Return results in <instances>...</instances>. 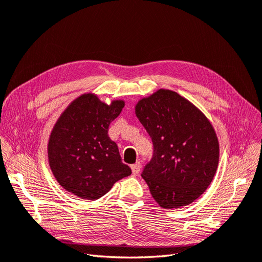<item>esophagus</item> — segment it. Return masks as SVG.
I'll list each match as a JSON object with an SVG mask.
<instances>
[{
    "instance_id": "1",
    "label": "esophagus",
    "mask_w": 262,
    "mask_h": 262,
    "mask_svg": "<svg viewBox=\"0 0 262 262\" xmlns=\"http://www.w3.org/2000/svg\"><path fill=\"white\" fill-rule=\"evenodd\" d=\"M131 169H132V173H133L134 176L139 175V172H140V170H141V163H140V162H137L136 164H133V165L131 166Z\"/></svg>"
}]
</instances>
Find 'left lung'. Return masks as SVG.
Instances as JSON below:
<instances>
[{"instance_id": "left-lung-1", "label": "left lung", "mask_w": 262, "mask_h": 262, "mask_svg": "<svg viewBox=\"0 0 262 262\" xmlns=\"http://www.w3.org/2000/svg\"><path fill=\"white\" fill-rule=\"evenodd\" d=\"M136 114L153 142L141 176L164 209L198 199L215 175L219 142L210 121L175 92L160 90L139 101Z\"/></svg>"}]
</instances>
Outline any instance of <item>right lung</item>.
Segmentation results:
<instances>
[{"label":"right lung","instance_id":"right-lung-1","mask_svg":"<svg viewBox=\"0 0 262 262\" xmlns=\"http://www.w3.org/2000/svg\"><path fill=\"white\" fill-rule=\"evenodd\" d=\"M124 104L108 106L94 95L74 100L60 117L50 136L48 154L54 177L68 191L97 200L116 181L131 175L118 145L108 136L109 124Z\"/></svg>","mask_w":262,"mask_h":262}]
</instances>
